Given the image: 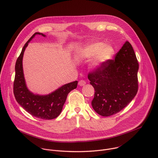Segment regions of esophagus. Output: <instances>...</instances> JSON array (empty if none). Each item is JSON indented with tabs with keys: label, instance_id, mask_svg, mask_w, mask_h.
<instances>
[{
	"label": "esophagus",
	"instance_id": "obj_1",
	"mask_svg": "<svg viewBox=\"0 0 158 158\" xmlns=\"http://www.w3.org/2000/svg\"><path fill=\"white\" fill-rule=\"evenodd\" d=\"M86 84V82L84 80H81L79 81V83L78 84L80 85V86H84L85 84Z\"/></svg>",
	"mask_w": 158,
	"mask_h": 158
}]
</instances>
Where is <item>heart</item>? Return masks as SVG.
Segmentation results:
<instances>
[{"label":"heart","instance_id":"obj_1","mask_svg":"<svg viewBox=\"0 0 158 158\" xmlns=\"http://www.w3.org/2000/svg\"><path fill=\"white\" fill-rule=\"evenodd\" d=\"M114 54V48L109 45H104L102 42H93L86 44L77 52L79 58H89L95 56L92 62V67L97 68L102 63L112 58Z\"/></svg>","mask_w":158,"mask_h":158}]
</instances>
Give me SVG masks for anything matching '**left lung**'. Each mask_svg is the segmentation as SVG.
<instances>
[{
  "instance_id": "1",
  "label": "left lung",
  "mask_w": 158,
  "mask_h": 158,
  "mask_svg": "<svg viewBox=\"0 0 158 158\" xmlns=\"http://www.w3.org/2000/svg\"><path fill=\"white\" fill-rule=\"evenodd\" d=\"M88 74L95 89L94 110L103 117L116 114L133 100L138 89L139 64L131 44L126 41L115 56Z\"/></svg>"
}]
</instances>
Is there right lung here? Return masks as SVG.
Returning a JSON list of instances; mask_svg holds the SVG:
<instances>
[{
  "mask_svg": "<svg viewBox=\"0 0 158 158\" xmlns=\"http://www.w3.org/2000/svg\"><path fill=\"white\" fill-rule=\"evenodd\" d=\"M36 35L45 36L43 33L36 32L23 47L15 67L14 94L17 102L30 115L41 119L51 120L61 114L68 94L77 87V81L66 84L46 95H35L28 89L23 75L22 60L26 47Z\"/></svg>",
  "mask_w": 158,
  "mask_h": 158,
  "instance_id": "1",
  "label": "right lung"
}]
</instances>
